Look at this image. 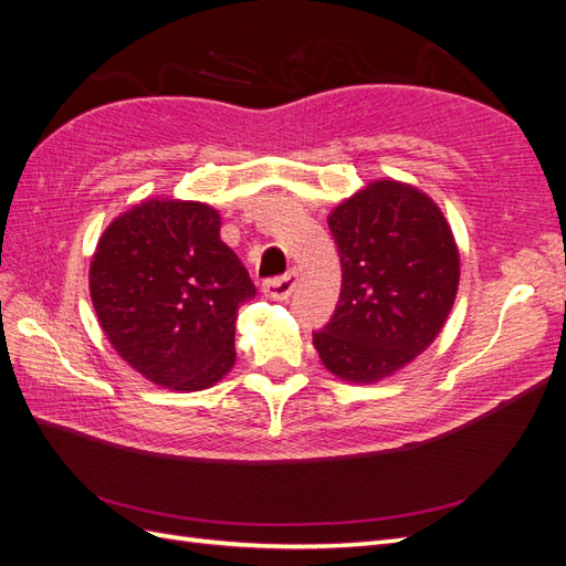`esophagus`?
<instances>
[{
    "mask_svg": "<svg viewBox=\"0 0 566 566\" xmlns=\"http://www.w3.org/2000/svg\"><path fill=\"white\" fill-rule=\"evenodd\" d=\"M295 285H297V273L287 271V273H283V276L264 281L262 287H264V293L273 300H287L290 295H293Z\"/></svg>",
    "mask_w": 566,
    "mask_h": 566,
    "instance_id": "esophagus-1",
    "label": "esophagus"
}]
</instances>
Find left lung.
I'll return each instance as SVG.
<instances>
[{
  "label": "left lung",
  "mask_w": 566,
  "mask_h": 566,
  "mask_svg": "<svg viewBox=\"0 0 566 566\" xmlns=\"http://www.w3.org/2000/svg\"><path fill=\"white\" fill-rule=\"evenodd\" d=\"M342 264L335 314L314 333L323 366L347 382L387 378L432 345L460 281L441 210L401 181H373L333 210Z\"/></svg>",
  "instance_id": "obj_1"
}]
</instances>
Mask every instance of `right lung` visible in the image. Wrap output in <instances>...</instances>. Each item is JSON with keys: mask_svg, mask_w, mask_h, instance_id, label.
<instances>
[{"mask_svg": "<svg viewBox=\"0 0 566 566\" xmlns=\"http://www.w3.org/2000/svg\"><path fill=\"white\" fill-rule=\"evenodd\" d=\"M219 227L210 205L153 198L98 238L90 290L101 328L160 387L208 389L235 361L238 306L256 290Z\"/></svg>", "mask_w": 566, "mask_h": 566, "instance_id": "1", "label": "right lung"}]
</instances>
